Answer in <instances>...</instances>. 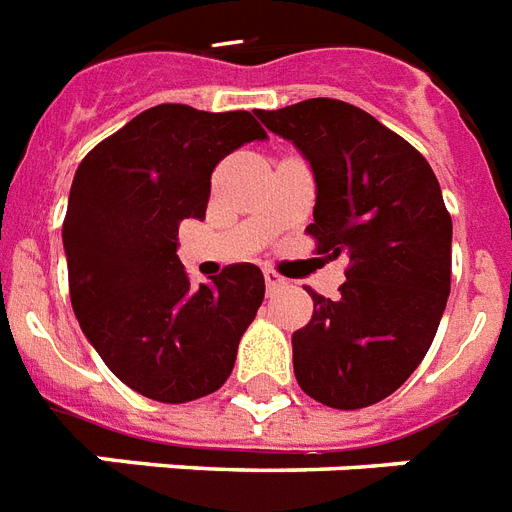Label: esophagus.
<instances>
[{
	"label": "esophagus",
	"instance_id": "esophagus-1",
	"mask_svg": "<svg viewBox=\"0 0 512 512\" xmlns=\"http://www.w3.org/2000/svg\"><path fill=\"white\" fill-rule=\"evenodd\" d=\"M263 276H265V287H268V292H279V289L287 287V279H284V276H279V273L273 271V268H265Z\"/></svg>",
	"mask_w": 512,
	"mask_h": 512
}]
</instances>
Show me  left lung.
I'll return each instance as SVG.
<instances>
[{
  "mask_svg": "<svg viewBox=\"0 0 512 512\" xmlns=\"http://www.w3.org/2000/svg\"><path fill=\"white\" fill-rule=\"evenodd\" d=\"M260 122L292 140L316 180V252L348 255L340 297L308 289L313 316L292 335L300 388L332 409L388 398L420 366L452 287V217L425 156L372 114L311 98Z\"/></svg>",
  "mask_w": 512,
  "mask_h": 512,
  "instance_id": "left-lung-1",
  "label": "left lung"
}]
</instances>
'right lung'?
<instances>
[{
    "label": "right lung",
    "mask_w": 512,
    "mask_h": 512,
    "mask_svg": "<svg viewBox=\"0 0 512 512\" xmlns=\"http://www.w3.org/2000/svg\"><path fill=\"white\" fill-rule=\"evenodd\" d=\"M265 130L249 111L162 103L84 156L68 193L63 249L84 337L111 372L162 404L215 393L265 297L252 263L193 287L177 228L207 215L212 170Z\"/></svg>",
    "instance_id": "add662e5"
}]
</instances>
